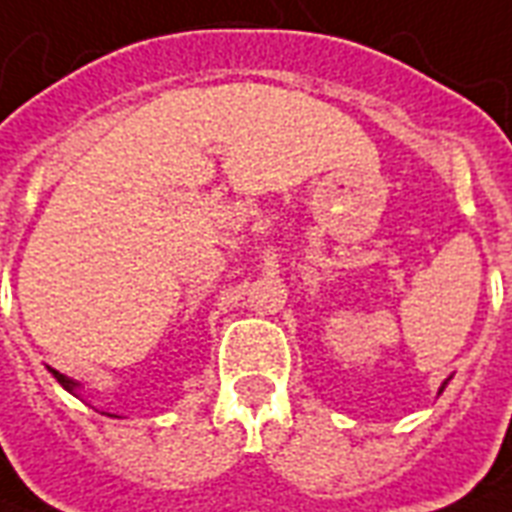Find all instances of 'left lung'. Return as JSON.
Returning <instances> with one entry per match:
<instances>
[{"label": "left lung", "instance_id": "left-lung-1", "mask_svg": "<svg viewBox=\"0 0 512 512\" xmlns=\"http://www.w3.org/2000/svg\"><path fill=\"white\" fill-rule=\"evenodd\" d=\"M449 380H452V377H446V380L441 382V388H438V396H441V393H444V388H446V385H449Z\"/></svg>", "mask_w": 512, "mask_h": 512}]
</instances>
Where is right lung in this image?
Segmentation results:
<instances>
[{"instance_id": "right-lung-1", "label": "right lung", "mask_w": 512, "mask_h": 512, "mask_svg": "<svg viewBox=\"0 0 512 512\" xmlns=\"http://www.w3.org/2000/svg\"><path fill=\"white\" fill-rule=\"evenodd\" d=\"M47 369H50L52 377H55V380H58L60 385L68 390V393H71V396L82 398V382L71 380V377H66V374H60L58 369H52V366H47ZM82 401H84V398H82ZM100 414H106V417H119V414H111V412H100Z\"/></svg>"}]
</instances>
